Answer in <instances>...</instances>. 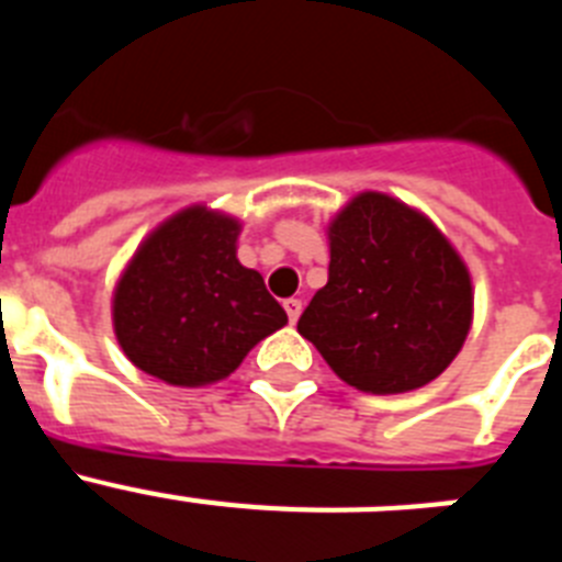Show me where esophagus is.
<instances>
[{"label": "esophagus", "mask_w": 562, "mask_h": 562, "mask_svg": "<svg viewBox=\"0 0 562 562\" xmlns=\"http://www.w3.org/2000/svg\"><path fill=\"white\" fill-rule=\"evenodd\" d=\"M284 310H286V315H290V324H295L297 317H301V310H304V304H301L297 297H286Z\"/></svg>", "instance_id": "1"}]
</instances>
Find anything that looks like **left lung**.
Segmentation results:
<instances>
[{"label":"left lung","instance_id":"1","mask_svg":"<svg viewBox=\"0 0 562 562\" xmlns=\"http://www.w3.org/2000/svg\"><path fill=\"white\" fill-rule=\"evenodd\" d=\"M329 281L297 321L342 382L405 394L448 369L473 326V278L416 207L362 191L335 213Z\"/></svg>","mask_w":562,"mask_h":562}]
</instances>
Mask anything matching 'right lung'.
<instances>
[{
    "label": "right lung",
    "instance_id": "obj_1",
    "mask_svg": "<svg viewBox=\"0 0 562 562\" xmlns=\"http://www.w3.org/2000/svg\"><path fill=\"white\" fill-rule=\"evenodd\" d=\"M238 233L231 213L191 205L143 238L112 292L114 337L137 369L180 389L211 385L286 324L261 272L236 258Z\"/></svg>",
    "mask_w": 562,
    "mask_h": 562
}]
</instances>
